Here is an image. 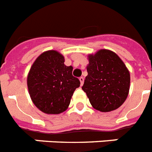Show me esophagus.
<instances>
[{
	"label": "esophagus",
	"mask_w": 152,
	"mask_h": 152,
	"mask_svg": "<svg viewBox=\"0 0 152 152\" xmlns=\"http://www.w3.org/2000/svg\"><path fill=\"white\" fill-rule=\"evenodd\" d=\"M79 80H80V82H81V85H82L84 84V77H81L80 78H79Z\"/></svg>",
	"instance_id": "obj_1"
}]
</instances>
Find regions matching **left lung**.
Here are the masks:
<instances>
[{
	"label": "left lung",
	"mask_w": 152,
	"mask_h": 152,
	"mask_svg": "<svg viewBox=\"0 0 152 152\" xmlns=\"http://www.w3.org/2000/svg\"><path fill=\"white\" fill-rule=\"evenodd\" d=\"M88 75L82 90L92 107L100 112H110L122 106L128 96L130 75L116 53L99 50L88 55Z\"/></svg>",
	"instance_id": "1"
}]
</instances>
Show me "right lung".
<instances>
[{"instance_id": "add662e5", "label": "right lung", "mask_w": 152, "mask_h": 152, "mask_svg": "<svg viewBox=\"0 0 152 152\" xmlns=\"http://www.w3.org/2000/svg\"><path fill=\"white\" fill-rule=\"evenodd\" d=\"M73 67L64 64V56L56 50H47L36 59L27 76L28 93L34 105L46 114H60L68 108L78 78L72 75Z\"/></svg>"}]
</instances>
